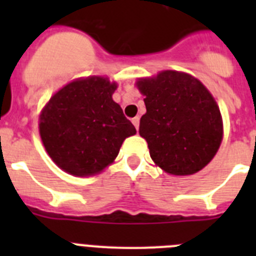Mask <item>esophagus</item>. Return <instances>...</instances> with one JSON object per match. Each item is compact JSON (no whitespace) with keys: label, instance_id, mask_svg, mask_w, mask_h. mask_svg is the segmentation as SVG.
Returning <instances> with one entry per match:
<instances>
[{"label":"esophagus","instance_id":"34e87169","mask_svg":"<svg viewBox=\"0 0 256 256\" xmlns=\"http://www.w3.org/2000/svg\"><path fill=\"white\" fill-rule=\"evenodd\" d=\"M132 123H133V126H136V130H138V128H140V118H138V116L133 118V119H132Z\"/></svg>","mask_w":256,"mask_h":256}]
</instances>
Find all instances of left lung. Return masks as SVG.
Masks as SVG:
<instances>
[{
	"mask_svg": "<svg viewBox=\"0 0 256 256\" xmlns=\"http://www.w3.org/2000/svg\"><path fill=\"white\" fill-rule=\"evenodd\" d=\"M137 87L146 105L140 134L148 141L151 159L174 176L201 170L223 136L220 112L210 92L194 76L173 70L140 79Z\"/></svg>",
	"mask_w": 256,
	"mask_h": 256,
	"instance_id": "obj_1",
	"label": "left lung"
}]
</instances>
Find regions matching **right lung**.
I'll return each mask as SVG.
<instances>
[{
    "instance_id": "right-lung-1",
    "label": "right lung",
    "mask_w": 256,
    "mask_h": 256,
    "mask_svg": "<svg viewBox=\"0 0 256 256\" xmlns=\"http://www.w3.org/2000/svg\"><path fill=\"white\" fill-rule=\"evenodd\" d=\"M116 83L78 79L51 97L40 116V133L51 159L68 173L86 177L108 164L136 128L114 100Z\"/></svg>"
}]
</instances>
